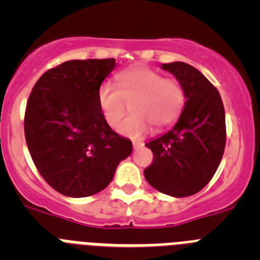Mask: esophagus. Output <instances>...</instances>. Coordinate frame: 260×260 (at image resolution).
<instances>
[{"label":"esophagus","instance_id":"34e87169","mask_svg":"<svg viewBox=\"0 0 260 260\" xmlns=\"http://www.w3.org/2000/svg\"><path fill=\"white\" fill-rule=\"evenodd\" d=\"M144 144L142 143V142H133V147H134V150H139V148H142Z\"/></svg>","mask_w":260,"mask_h":260}]
</instances>
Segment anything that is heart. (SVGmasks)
<instances>
[{"mask_svg": "<svg viewBox=\"0 0 260 260\" xmlns=\"http://www.w3.org/2000/svg\"><path fill=\"white\" fill-rule=\"evenodd\" d=\"M117 87L104 82L99 87L98 103L105 122L117 127L132 104L133 116L118 126V133L130 139H141L151 125L162 130L176 122L185 104V92L178 82L164 79L157 71L134 68L116 77Z\"/></svg>", "mask_w": 260, "mask_h": 260, "instance_id": "b5f03b06", "label": "heart"}]
</instances>
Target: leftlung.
Wrapping results in <instances>:
<instances>
[{"label":"left lung","instance_id":"1","mask_svg":"<svg viewBox=\"0 0 260 260\" xmlns=\"http://www.w3.org/2000/svg\"><path fill=\"white\" fill-rule=\"evenodd\" d=\"M185 92L180 118L146 146L153 161L144 169L153 189L174 198L201 191L213 177L225 148V112L220 93L210 80L185 62L161 63Z\"/></svg>","mask_w":260,"mask_h":260}]
</instances>
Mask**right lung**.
Wrapping results in <instances>:
<instances>
[{"instance_id":"1","label":"right lung","mask_w":260,"mask_h":260,"mask_svg":"<svg viewBox=\"0 0 260 260\" xmlns=\"http://www.w3.org/2000/svg\"><path fill=\"white\" fill-rule=\"evenodd\" d=\"M116 59H73L41 75L32 88L24 134L38 171L56 191L84 198L104 190L132 141L105 122L98 91Z\"/></svg>"}]
</instances>
